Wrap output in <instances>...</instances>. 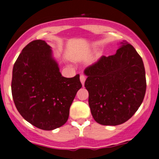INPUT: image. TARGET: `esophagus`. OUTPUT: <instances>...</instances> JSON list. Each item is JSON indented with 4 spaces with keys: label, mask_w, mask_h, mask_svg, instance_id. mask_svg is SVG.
<instances>
[{
    "label": "esophagus",
    "mask_w": 159,
    "mask_h": 159,
    "mask_svg": "<svg viewBox=\"0 0 159 159\" xmlns=\"http://www.w3.org/2000/svg\"><path fill=\"white\" fill-rule=\"evenodd\" d=\"M85 80H86V77L84 76V75H81V76H80V81H81V84H82V86H84V81H85Z\"/></svg>",
    "instance_id": "1"
}]
</instances>
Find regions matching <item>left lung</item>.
<instances>
[{
    "label": "left lung",
    "mask_w": 159,
    "mask_h": 159,
    "mask_svg": "<svg viewBox=\"0 0 159 159\" xmlns=\"http://www.w3.org/2000/svg\"><path fill=\"white\" fill-rule=\"evenodd\" d=\"M120 45L115 54L101 57L84 70L91 112L102 125L125 123L137 112L145 95L142 58L127 41Z\"/></svg>",
    "instance_id": "obj_1"
}]
</instances>
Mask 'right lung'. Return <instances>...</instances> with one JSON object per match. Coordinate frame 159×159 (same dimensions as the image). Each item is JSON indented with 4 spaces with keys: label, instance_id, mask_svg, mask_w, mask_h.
<instances>
[{
    "label": "right lung",
    "instance_id": "add662e5",
    "mask_svg": "<svg viewBox=\"0 0 159 159\" xmlns=\"http://www.w3.org/2000/svg\"><path fill=\"white\" fill-rule=\"evenodd\" d=\"M82 87L79 75L64 78L44 40L29 43L15 61L11 92L21 116L44 130L64 125L77 92Z\"/></svg>",
    "mask_w": 159,
    "mask_h": 159
}]
</instances>
